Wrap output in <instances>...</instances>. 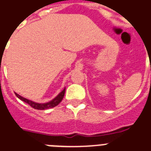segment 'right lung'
<instances>
[{
	"label": "right lung",
	"instance_id": "right-lung-1",
	"mask_svg": "<svg viewBox=\"0 0 151 151\" xmlns=\"http://www.w3.org/2000/svg\"><path fill=\"white\" fill-rule=\"evenodd\" d=\"M65 88L63 90V91L60 92L59 95L56 96V98L54 99H52V101H49L47 103H43V104H40V103H36L33 102V101H30V100H28V99H25V98H23L22 96L19 95L18 94L15 93L18 99H20V100H22L24 102L27 103L28 105H29L30 106L34 109H37V110H45V109H51V108H54L55 106L58 105L61 102V101L63 100V97H64V95H65Z\"/></svg>",
	"mask_w": 151,
	"mask_h": 151
}]
</instances>
